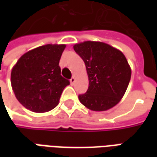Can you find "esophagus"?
I'll return each mask as SVG.
<instances>
[{
  "label": "esophagus",
  "instance_id": "1",
  "mask_svg": "<svg viewBox=\"0 0 157 157\" xmlns=\"http://www.w3.org/2000/svg\"><path fill=\"white\" fill-rule=\"evenodd\" d=\"M70 82H71V83L72 85H73V84H74V83H75V76H72L71 79V80H70Z\"/></svg>",
  "mask_w": 157,
  "mask_h": 157
}]
</instances>
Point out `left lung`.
Listing matches in <instances>:
<instances>
[{
	"label": "left lung",
	"mask_w": 157,
	"mask_h": 157,
	"mask_svg": "<svg viewBox=\"0 0 157 157\" xmlns=\"http://www.w3.org/2000/svg\"><path fill=\"white\" fill-rule=\"evenodd\" d=\"M86 65L89 86L78 98L92 111H106L120 102L131 77L124 55L111 45L85 41L73 46Z\"/></svg>",
	"instance_id": "1"
}]
</instances>
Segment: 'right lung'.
Returning <instances> with one entry per match:
<instances>
[{
	"label": "right lung",
	"mask_w": 157,
	"mask_h": 157,
	"mask_svg": "<svg viewBox=\"0 0 157 157\" xmlns=\"http://www.w3.org/2000/svg\"><path fill=\"white\" fill-rule=\"evenodd\" d=\"M65 44H46L22 55L11 73L16 98L34 113L48 112L58 105L70 82L60 75L59 59Z\"/></svg>",
	"instance_id": "obj_1"
}]
</instances>
